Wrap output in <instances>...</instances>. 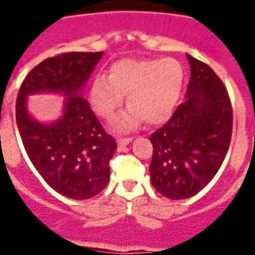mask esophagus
<instances>
[{"instance_id":"obj_1","label":"esophagus","mask_w":255,"mask_h":255,"mask_svg":"<svg viewBox=\"0 0 255 255\" xmlns=\"http://www.w3.org/2000/svg\"><path fill=\"white\" fill-rule=\"evenodd\" d=\"M132 141V137H118L116 140V143L119 147H124V145H127L128 143H131Z\"/></svg>"}]
</instances>
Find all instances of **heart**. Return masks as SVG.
Instances as JSON below:
<instances>
[{"mask_svg": "<svg viewBox=\"0 0 255 255\" xmlns=\"http://www.w3.org/2000/svg\"><path fill=\"white\" fill-rule=\"evenodd\" d=\"M185 73L174 58H126L110 67V75H98L90 88L92 110L111 120L128 95V108L114 122L118 131L149 126L169 119L181 95Z\"/></svg>", "mask_w": 255, "mask_h": 255, "instance_id": "obj_1", "label": "heart"}]
</instances>
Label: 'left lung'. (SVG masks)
Returning a JSON list of instances; mask_svg holds the SVG:
<instances>
[{
	"label": "left lung",
	"instance_id": "obj_1",
	"mask_svg": "<svg viewBox=\"0 0 255 255\" xmlns=\"http://www.w3.org/2000/svg\"><path fill=\"white\" fill-rule=\"evenodd\" d=\"M186 57V99L151 135L152 186L170 200L192 197L209 184L224 163L233 128L232 103L222 81L206 63Z\"/></svg>",
	"mask_w": 255,
	"mask_h": 255
}]
</instances>
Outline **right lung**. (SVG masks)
I'll return each instance as SVG.
<instances>
[{
    "mask_svg": "<svg viewBox=\"0 0 255 255\" xmlns=\"http://www.w3.org/2000/svg\"><path fill=\"white\" fill-rule=\"evenodd\" d=\"M102 55L103 51H74L42 61L23 79L15 103L18 131L30 161L54 190L74 200L91 198L106 188L118 148L81 96ZM49 91L66 95L65 111L57 122L43 125L28 115L25 99Z\"/></svg>",
    "mask_w": 255,
    "mask_h": 255,
    "instance_id": "obj_1",
    "label": "right lung"
}]
</instances>
